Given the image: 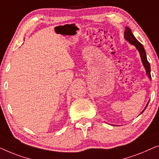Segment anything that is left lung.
Returning <instances> with one entry per match:
<instances>
[{
  "instance_id": "1",
  "label": "left lung",
  "mask_w": 159,
  "mask_h": 159,
  "mask_svg": "<svg viewBox=\"0 0 159 159\" xmlns=\"http://www.w3.org/2000/svg\"><path fill=\"white\" fill-rule=\"evenodd\" d=\"M124 37L125 39L127 40V42H129V43H130L131 44H133V45L135 46V48L137 50H138V52L140 53V58H141V60H142V62H143V65L145 69H146V74L148 75V77L150 79H151V66H150V63L147 60V57H146V50H145V49L143 48V44L140 43V42L138 41V39H136L135 37V36L133 35V33H132V31L130 29L129 27H125V33H124ZM149 102H148L147 105L145 107V109H143L141 111L142 114L143 112L145 109H146V107H148V104Z\"/></svg>"
}]
</instances>
